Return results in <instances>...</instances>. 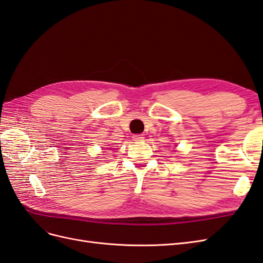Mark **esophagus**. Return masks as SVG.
Wrapping results in <instances>:
<instances>
[{
  "label": "esophagus",
  "instance_id": "obj_1",
  "mask_svg": "<svg viewBox=\"0 0 263 263\" xmlns=\"http://www.w3.org/2000/svg\"><path fill=\"white\" fill-rule=\"evenodd\" d=\"M133 139H134L135 141H142V140H144V135L135 134V135H133Z\"/></svg>",
  "mask_w": 263,
  "mask_h": 263
}]
</instances>
